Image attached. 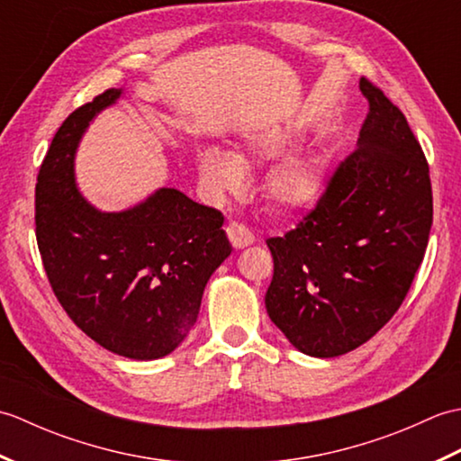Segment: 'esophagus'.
I'll list each match as a JSON object with an SVG mask.
<instances>
[{"label":"esophagus","instance_id":"1","mask_svg":"<svg viewBox=\"0 0 461 461\" xmlns=\"http://www.w3.org/2000/svg\"><path fill=\"white\" fill-rule=\"evenodd\" d=\"M225 233H228V240H230L233 249H243L256 241L253 233L246 228V225H240L236 221H231L228 228H225Z\"/></svg>","mask_w":461,"mask_h":461}]
</instances>
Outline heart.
Returning a JSON list of instances; mask_svg holds the SVG:
<instances>
[{"mask_svg": "<svg viewBox=\"0 0 461 461\" xmlns=\"http://www.w3.org/2000/svg\"><path fill=\"white\" fill-rule=\"evenodd\" d=\"M285 132H249L241 136L236 152L208 146L195 154V170L208 198L221 202L236 195L246 184V168L276 160L291 149ZM327 160L317 152L284 156L263 176V194L281 213H303L315 208L327 192Z\"/></svg>", "mask_w": 461, "mask_h": 461, "instance_id": "heart-1", "label": "heart"}]
</instances>
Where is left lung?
<instances>
[{
    "label": "left lung",
    "instance_id": "8db88e82",
    "mask_svg": "<svg viewBox=\"0 0 461 461\" xmlns=\"http://www.w3.org/2000/svg\"><path fill=\"white\" fill-rule=\"evenodd\" d=\"M360 91L370 113L358 149L297 230L267 240V315L315 358L355 350L393 319L432 228L428 162L406 116L366 79Z\"/></svg>",
    "mask_w": 461,
    "mask_h": 461
}]
</instances>
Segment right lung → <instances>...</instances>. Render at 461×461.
<instances>
[{"label": "right lung", "instance_id": "obj_1", "mask_svg": "<svg viewBox=\"0 0 461 461\" xmlns=\"http://www.w3.org/2000/svg\"><path fill=\"white\" fill-rule=\"evenodd\" d=\"M124 96L109 89L67 116L35 185V233L49 283L67 315L106 350L156 360L198 321L205 283L230 258L223 215L176 188L103 212L77 184L89 124Z\"/></svg>", "mask_w": 461, "mask_h": 461}]
</instances>
